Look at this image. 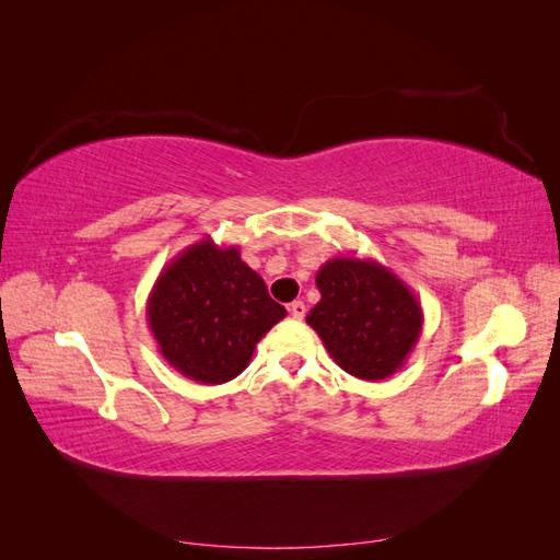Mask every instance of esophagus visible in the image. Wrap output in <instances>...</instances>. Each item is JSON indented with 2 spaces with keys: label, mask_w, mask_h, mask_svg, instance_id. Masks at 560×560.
Segmentation results:
<instances>
[{
  "label": "esophagus",
  "mask_w": 560,
  "mask_h": 560,
  "mask_svg": "<svg viewBox=\"0 0 560 560\" xmlns=\"http://www.w3.org/2000/svg\"><path fill=\"white\" fill-rule=\"evenodd\" d=\"M290 315H292L294 319H303V317H306V303H303V301H292V303H290Z\"/></svg>",
  "instance_id": "esophagus-1"
}]
</instances>
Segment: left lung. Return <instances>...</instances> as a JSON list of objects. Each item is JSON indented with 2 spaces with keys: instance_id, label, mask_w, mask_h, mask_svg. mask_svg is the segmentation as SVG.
I'll list each match as a JSON object with an SVG mask.
<instances>
[{
  "instance_id": "obj_1",
  "label": "left lung",
  "mask_w": 560,
  "mask_h": 560,
  "mask_svg": "<svg viewBox=\"0 0 560 560\" xmlns=\"http://www.w3.org/2000/svg\"><path fill=\"white\" fill-rule=\"evenodd\" d=\"M322 299L306 322L334 362L362 381L393 376L422 331V308L409 284L376 259L334 257L315 278Z\"/></svg>"
}]
</instances>
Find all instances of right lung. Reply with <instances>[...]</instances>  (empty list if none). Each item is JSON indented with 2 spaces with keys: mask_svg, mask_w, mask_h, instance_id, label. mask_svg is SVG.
Here are the masks:
<instances>
[{
  "mask_svg": "<svg viewBox=\"0 0 560 560\" xmlns=\"http://www.w3.org/2000/svg\"><path fill=\"white\" fill-rule=\"evenodd\" d=\"M284 315L241 249L217 245L210 235L182 249L147 299V322L163 360L206 385L243 374L264 334Z\"/></svg>",
  "mask_w": 560,
  "mask_h": 560,
  "instance_id": "obj_1",
  "label": "right lung"
}]
</instances>
